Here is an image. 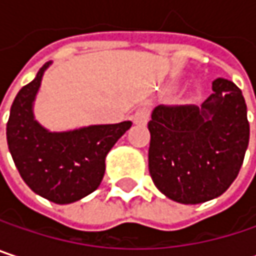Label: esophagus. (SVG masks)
Instances as JSON below:
<instances>
[{"mask_svg": "<svg viewBox=\"0 0 256 256\" xmlns=\"http://www.w3.org/2000/svg\"><path fill=\"white\" fill-rule=\"evenodd\" d=\"M150 112H151L150 106H140V108L136 110V112L133 114L132 118H133V122H134L136 124L144 126V124H146L148 120H150Z\"/></svg>", "mask_w": 256, "mask_h": 256, "instance_id": "obj_1", "label": "esophagus"}]
</instances>
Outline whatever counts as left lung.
<instances>
[{"label": "left lung", "mask_w": 256, "mask_h": 256, "mask_svg": "<svg viewBox=\"0 0 256 256\" xmlns=\"http://www.w3.org/2000/svg\"><path fill=\"white\" fill-rule=\"evenodd\" d=\"M202 104L158 105L151 116L150 175L169 198L197 204L228 190L249 144V122L242 90L228 80L212 81Z\"/></svg>", "instance_id": "obj_1"}]
</instances>
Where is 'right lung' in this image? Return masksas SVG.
<instances>
[{
	"label": "right lung",
	"mask_w": 256,
	"mask_h": 256,
	"mask_svg": "<svg viewBox=\"0 0 256 256\" xmlns=\"http://www.w3.org/2000/svg\"><path fill=\"white\" fill-rule=\"evenodd\" d=\"M50 62L24 86L7 122V144L26 185L41 197L68 204L93 192L105 174V157L132 122L50 133L32 114V102Z\"/></svg>",
	"instance_id": "right-lung-1"
}]
</instances>
